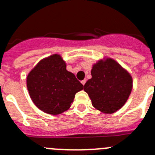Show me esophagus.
Instances as JSON below:
<instances>
[{
    "label": "esophagus",
    "mask_w": 155,
    "mask_h": 155,
    "mask_svg": "<svg viewBox=\"0 0 155 155\" xmlns=\"http://www.w3.org/2000/svg\"><path fill=\"white\" fill-rule=\"evenodd\" d=\"M86 82H87V80H86V79H84V80H82V81H81V83H82V84H83V85L84 86V84H86Z\"/></svg>",
    "instance_id": "34e87169"
}]
</instances>
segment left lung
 I'll return each mask as SVG.
<instances>
[{
	"instance_id": "obj_1",
	"label": "left lung",
	"mask_w": 155,
	"mask_h": 155,
	"mask_svg": "<svg viewBox=\"0 0 155 155\" xmlns=\"http://www.w3.org/2000/svg\"><path fill=\"white\" fill-rule=\"evenodd\" d=\"M91 76L84 91L96 110L114 114L124 106L132 90V78L128 71L114 59L106 58L94 64Z\"/></svg>"
}]
</instances>
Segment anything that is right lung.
Returning <instances> with one entry per match:
<instances>
[{
	"instance_id": "right-lung-1",
	"label": "right lung",
	"mask_w": 155,
	"mask_h": 155,
	"mask_svg": "<svg viewBox=\"0 0 155 155\" xmlns=\"http://www.w3.org/2000/svg\"><path fill=\"white\" fill-rule=\"evenodd\" d=\"M27 87L34 104L51 115L68 110L75 94L84 89L59 54L41 60L27 75Z\"/></svg>"
}]
</instances>
